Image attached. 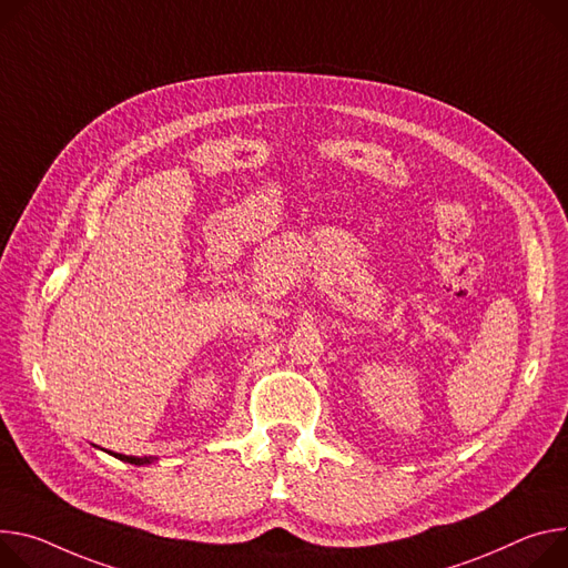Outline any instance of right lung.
<instances>
[{
  "label": "right lung",
  "instance_id": "right-lung-1",
  "mask_svg": "<svg viewBox=\"0 0 568 568\" xmlns=\"http://www.w3.org/2000/svg\"><path fill=\"white\" fill-rule=\"evenodd\" d=\"M118 459H124V462H131V464H135V467H142V464H151L153 459H159V457H153V455H149V457H135V455H122V453H113Z\"/></svg>",
  "mask_w": 568,
  "mask_h": 568
}]
</instances>
